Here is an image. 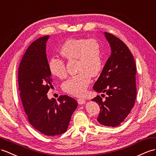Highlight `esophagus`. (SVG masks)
<instances>
[{"instance_id": "obj_1", "label": "esophagus", "mask_w": 156, "mask_h": 156, "mask_svg": "<svg viewBox=\"0 0 156 156\" xmlns=\"http://www.w3.org/2000/svg\"><path fill=\"white\" fill-rule=\"evenodd\" d=\"M77 102L79 105H83V104H85L86 100L84 98H79L77 99Z\"/></svg>"}]
</instances>
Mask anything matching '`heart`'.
I'll use <instances>...</instances> for the list:
<instances>
[{
	"label": "heart",
	"mask_w": 156,
	"mask_h": 156,
	"mask_svg": "<svg viewBox=\"0 0 156 156\" xmlns=\"http://www.w3.org/2000/svg\"><path fill=\"white\" fill-rule=\"evenodd\" d=\"M59 53L63 58L77 60L76 69L79 72L63 83V90L74 96L83 95L89 85L91 76H97L102 69L103 58L100 43L94 39H69L62 44ZM48 68L55 77H66L67 73L62 59H50Z\"/></svg>",
	"instance_id": "obj_1"
}]
</instances>
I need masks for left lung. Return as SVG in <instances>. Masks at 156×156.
<instances>
[{"label":"left lung","mask_w":156,"mask_h":156,"mask_svg":"<svg viewBox=\"0 0 156 156\" xmlns=\"http://www.w3.org/2000/svg\"><path fill=\"white\" fill-rule=\"evenodd\" d=\"M103 34L111 46V54L93 89L97 93H105L107 96L103 100L98 95L91 101L98 103L101 108L98 122L104 126L116 127L125 120L134 105L136 67L127 45L112 34Z\"/></svg>","instance_id":"left-lung-1"}]
</instances>
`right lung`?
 <instances>
[{
  "instance_id": "right-lung-1",
  "label": "right lung",
  "mask_w": 156,
  "mask_h": 156,
  "mask_svg": "<svg viewBox=\"0 0 156 156\" xmlns=\"http://www.w3.org/2000/svg\"><path fill=\"white\" fill-rule=\"evenodd\" d=\"M49 36L34 41L26 51L18 68V87L22 105L32 126L41 134L54 136L66 132L77 102L62 95L49 99L53 85L46 55Z\"/></svg>"
}]
</instances>
